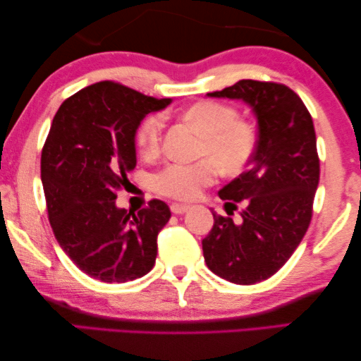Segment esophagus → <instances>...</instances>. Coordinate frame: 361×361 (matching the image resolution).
I'll list each match as a JSON object with an SVG mask.
<instances>
[{"label":"esophagus","instance_id":"obj_1","mask_svg":"<svg viewBox=\"0 0 361 361\" xmlns=\"http://www.w3.org/2000/svg\"><path fill=\"white\" fill-rule=\"evenodd\" d=\"M190 208L188 204H182V203H173L171 204V211L174 212V214H184V212Z\"/></svg>","mask_w":361,"mask_h":361}]
</instances>
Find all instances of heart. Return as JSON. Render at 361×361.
Segmentation results:
<instances>
[{
  "mask_svg": "<svg viewBox=\"0 0 361 361\" xmlns=\"http://www.w3.org/2000/svg\"><path fill=\"white\" fill-rule=\"evenodd\" d=\"M180 120L202 135L192 164L169 163L152 177L157 193L174 200L197 198L204 187L214 184L219 168L228 176L240 174L256 153L257 129L238 116L232 105L216 100H200L180 114ZM163 116L149 115L140 123L135 142L144 157H157L163 144Z\"/></svg>",
  "mask_w": 361,
  "mask_h": 361,
  "instance_id": "1",
  "label": "heart"
}]
</instances>
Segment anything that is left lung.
Segmentation results:
<instances>
[{
    "label": "left lung",
    "instance_id": "left-lung-1",
    "mask_svg": "<svg viewBox=\"0 0 361 361\" xmlns=\"http://www.w3.org/2000/svg\"><path fill=\"white\" fill-rule=\"evenodd\" d=\"M211 97L241 99L257 118L259 137L250 169L219 190L227 214L241 204L242 221L214 216L203 240L211 271L236 285L275 275L302 241L320 180L317 135L296 92L274 81L240 80Z\"/></svg>",
    "mask_w": 361,
    "mask_h": 361
}]
</instances>
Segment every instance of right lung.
I'll return each mask as SVG.
<instances>
[{
    "instance_id": "1",
    "label": "right lung",
    "mask_w": 361,
    "mask_h": 361,
    "mask_svg": "<svg viewBox=\"0 0 361 361\" xmlns=\"http://www.w3.org/2000/svg\"><path fill=\"white\" fill-rule=\"evenodd\" d=\"M169 104L99 81L65 99L52 120L41 152L47 217L65 254L92 279L125 283L153 269L168 204L150 200L147 208L128 212L115 200L131 184L140 121Z\"/></svg>"
}]
</instances>
